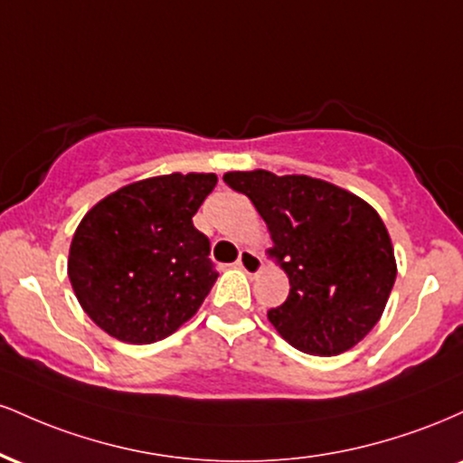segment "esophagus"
<instances>
[{"label":"esophagus","mask_w":463,"mask_h":463,"mask_svg":"<svg viewBox=\"0 0 463 463\" xmlns=\"http://www.w3.org/2000/svg\"><path fill=\"white\" fill-rule=\"evenodd\" d=\"M237 268L243 269V272L250 276H254L263 269V259L259 257L254 250H241V252H239V259H237Z\"/></svg>","instance_id":"esophagus-1"}]
</instances>
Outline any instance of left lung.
Returning a JSON list of instances; mask_svg holds the SVG:
<instances>
[{
	"label": "left lung",
	"mask_w": 463,
	"mask_h": 463,
	"mask_svg": "<svg viewBox=\"0 0 463 463\" xmlns=\"http://www.w3.org/2000/svg\"><path fill=\"white\" fill-rule=\"evenodd\" d=\"M268 224L274 259L289 276V296L268 320L291 346L331 357L357 346L381 320L396 280L390 232L350 191L311 176L265 169L228 172Z\"/></svg>",
	"instance_id": "8db88e82"
}]
</instances>
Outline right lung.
<instances>
[{
    "mask_svg": "<svg viewBox=\"0 0 463 463\" xmlns=\"http://www.w3.org/2000/svg\"><path fill=\"white\" fill-rule=\"evenodd\" d=\"M215 174L126 184L82 217L67 274L84 313L110 337L152 344L195 316L217 280L211 243L194 226Z\"/></svg>",
    "mask_w": 463,
    "mask_h": 463,
    "instance_id": "add662e5",
    "label": "right lung"
}]
</instances>
